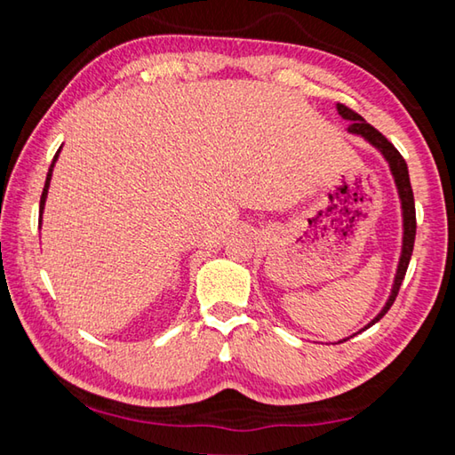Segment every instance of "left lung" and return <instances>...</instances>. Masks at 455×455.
I'll return each instance as SVG.
<instances>
[{
  "label": "left lung",
  "mask_w": 455,
  "mask_h": 455,
  "mask_svg": "<svg viewBox=\"0 0 455 455\" xmlns=\"http://www.w3.org/2000/svg\"><path fill=\"white\" fill-rule=\"evenodd\" d=\"M337 112H339V116H341V118L349 120V128H347L349 134H357L361 138H365V140L371 144L373 148H377V150L383 154V158L387 160V164H389L391 174H394L399 200H402V214H403L402 257H399V265H397V271H395L394 287H391V295L387 299V303H385V307L379 311V315H377V317L371 323H367L365 329H369L371 325H375V323L379 321L385 313L389 311L391 305H394L397 292H399V287H402V283H403L407 265H410V259H411V252H413V243H415V203H413V190H411L410 172H407L405 160H403L402 154L397 152L395 146L391 144L387 138H385L379 132V130H375L371 124H367V122L361 118L357 112H353L351 108H347L345 104H337ZM343 341H345V339H343Z\"/></svg>",
  "instance_id": "left-lung-1"
}]
</instances>
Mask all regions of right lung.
Here are the masks:
<instances>
[{"label": "right lung", "mask_w": 455, "mask_h": 455, "mask_svg": "<svg viewBox=\"0 0 455 455\" xmlns=\"http://www.w3.org/2000/svg\"><path fill=\"white\" fill-rule=\"evenodd\" d=\"M58 154H60V150L56 152V156H53L52 164H50V171H48V176H45L44 192H42V198H40V225H42V212H44V206H45V198H48V188H50V180H52V171H53V164H56V160H58Z\"/></svg>", "instance_id": "1"}]
</instances>
